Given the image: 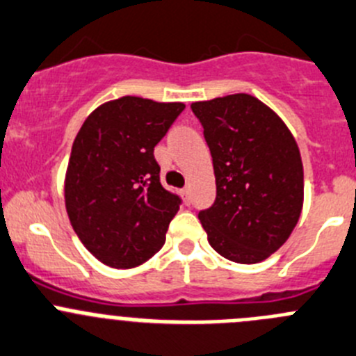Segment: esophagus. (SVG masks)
I'll use <instances>...</instances> for the list:
<instances>
[{
  "instance_id": "obj_1",
  "label": "esophagus",
  "mask_w": 356,
  "mask_h": 356,
  "mask_svg": "<svg viewBox=\"0 0 356 356\" xmlns=\"http://www.w3.org/2000/svg\"><path fill=\"white\" fill-rule=\"evenodd\" d=\"M181 195H184L185 202H187V204H188V202H191V188H188V187L181 188Z\"/></svg>"
}]
</instances>
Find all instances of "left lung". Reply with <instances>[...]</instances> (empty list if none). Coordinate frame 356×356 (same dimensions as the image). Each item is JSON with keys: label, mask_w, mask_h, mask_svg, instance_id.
<instances>
[{"label": "left lung", "mask_w": 356, "mask_h": 356, "mask_svg": "<svg viewBox=\"0 0 356 356\" xmlns=\"http://www.w3.org/2000/svg\"><path fill=\"white\" fill-rule=\"evenodd\" d=\"M213 157L216 199L199 220L225 259L257 264L299 222L304 201L300 152L285 122L250 94L191 104Z\"/></svg>", "instance_id": "obj_1"}]
</instances>
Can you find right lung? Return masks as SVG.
I'll use <instances>...</instances> for the list:
<instances>
[{"label":"right lung","mask_w":356,"mask_h":356,"mask_svg":"<svg viewBox=\"0 0 356 356\" xmlns=\"http://www.w3.org/2000/svg\"><path fill=\"white\" fill-rule=\"evenodd\" d=\"M184 110L124 96L96 108L74 138L66 211L83 246L106 266L131 269L164 245L181 199L161 185L154 148Z\"/></svg>","instance_id":"right-lung-1"}]
</instances>
